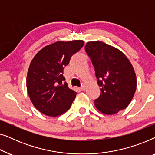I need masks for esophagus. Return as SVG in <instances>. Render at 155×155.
<instances>
[{
	"mask_svg": "<svg viewBox=\"0 0 155 155\" xmlns=\"http://www.w3.org/2000/svg\"><path fill=\"white\" fill-rule=\"evenodd\" d=\"M80 90H81L82 91L85 90V85H84V84H82V85L80 87Z\"/></svg>",
	"mask_w": 155,
	"mask_h": 155,
	"instance_id": "esophagus-1",
	"label": "esophagus"
}]
</instances>
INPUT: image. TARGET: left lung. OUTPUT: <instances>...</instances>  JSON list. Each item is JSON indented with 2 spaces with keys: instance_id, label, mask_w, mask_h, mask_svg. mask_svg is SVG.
Here are the masks:
<instances>
[{
  "instance_id": "1",
  "label": "left lung",
  "mask_w": 155,
  "mask_h": 155,
  "mask_svg": "<svg viewBox=\"0 0 155 155\" xmlns=\"http://www.w3.org/2000/svg\"><path fill=\"white\" fill-rule=\"evenodd\" d=\"M85 51L94 67L101 94L94 105L101 113L111 115L124 110L136 90L134 69L118 48L101 41H89Z\"/></svg>"
}]
</instances>
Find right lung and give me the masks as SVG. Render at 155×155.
I'll list each match as a JSON object with an SVG mask.
<instances>
[{
  "mask_svg": "<svg viewBox=\"0 0 155 155\" xmlns=\"http://www.w3.org/2000/svg\"><path fill=\"white\" fill-rule=\"evenodd\" d=\"M83 45L82 40L57 41L34 57L27 73V89L33 105L41 113L58 116L71 108L77 93L68 87L63 70Z\"/></svg>",
  "mask_w": 155,
  "mask_h": 155,
  "instance_id": "obj_1",
  "label": "right lung"
}]
</instances>
